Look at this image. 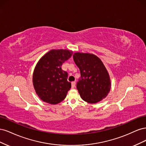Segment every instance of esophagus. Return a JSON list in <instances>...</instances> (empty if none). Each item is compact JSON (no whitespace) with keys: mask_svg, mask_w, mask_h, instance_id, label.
Wrapping results in <instances>:
<instances>
[{"mask_svg":"<svg viewBox=\"0 0 146 146\" xmlns=\"http://www.w3.org/2000/svg\"><path fill=\"white\" fill-rule=\"evenodd\" d=\"M71 85H72V88H74L75 87V86H76V82H72V83H71Z\"/></svg>","mask_w":146,"mask_h":146,"instance_id":"obj_1","label":"esophagus"}]
</instances>
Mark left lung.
<instances>
[{"instance_id": "left-lung-1", "label": "left lung", "mask_w": 146, "mask_h": 146, "mask_svg": "<svg viewBox=\"0 0 146 146\" xmlns=\"http://www.w3.org/2000/svg\"><path fill=\"white\" fill-rule=\"evenodd\" d=\"M73 59L80 71L77 89L82 99L96 104L105 98L111 89V81L102 61L88 53H75Z\"/></svg>"}]
</instances>
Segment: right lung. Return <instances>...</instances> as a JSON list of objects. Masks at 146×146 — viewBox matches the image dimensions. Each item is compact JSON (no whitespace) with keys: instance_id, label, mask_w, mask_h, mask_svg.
<instances>
[{"instance_id":"add662e5","label":"right lung","mask_w":146,"mask_h":146,"mask_svg":"<svg viewBox=\"0 0 146 146\" xmlns=\"http://www.w3.org/2000/svg\"><path fill=\"white\" fill-rule=\"evenodd\" d=\"M68 50H51L39 60L33 74L36 93L42 101L57 104L63 101L71 88L68 81V74L61 69L64 61L71 57Z\"/></svg>"}]
</instances>
